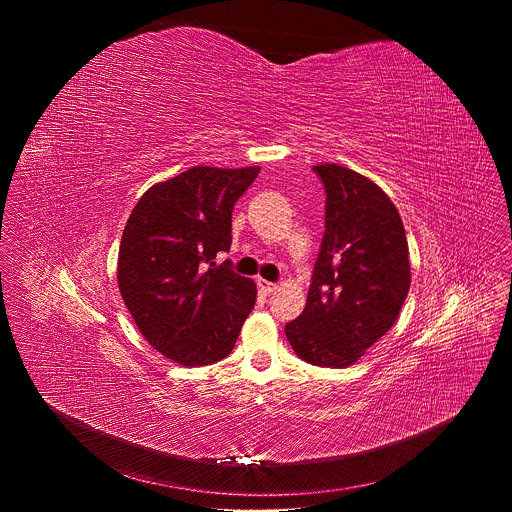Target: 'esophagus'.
Segmentation results:
<instances>
[{"label":"esophagus","mask_w":512,"mask_h":512,"mask_svg":"<svg viewBox=\"0 0 512 512\" xmlns=\"http://www.w3.org/2000/svg\"><path fill=\"white\" fill-rule=\"evenodd\" d=\"M257 287L261 289V294H271V291H275L277 289V285L275 283H271V281H267V279H257Z\"/></svg>","instance_id":"1"}]
</instances>
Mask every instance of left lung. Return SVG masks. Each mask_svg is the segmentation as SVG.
I'll use <instances>...</instances> for the list:
<instances>
[{
  "instance_id": "8db88e82",
  "label": "left lung",
  "mask_w": 512,
  "mask_h": 512,
  "mask_svg": "<svg viewBox=\"0 0 512 512\" xmlns=\"http://www.w3.org/2000/svg\"><path fill=\"white\" fill-rule=\"evenodd\" d=\"M326 218L304 312L285 324L294 352L344 369L395 324L409 294L403 221L391 198L354 170L322 164Z\"/></svg>"
}]
</instances>
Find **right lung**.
Returning <instances> with one entry per match:
<instances>
[{
	"label": "right lung",
	"mask_w": 512,
	"mask_h": 512,
	"mask_svg": "<svg viewBox=\"0 0 512 512\" xmlns=\"http://www.w3.org/2000/svg\"><path fill=\"white\" fill-rule=\"evenodd\" d=\"M257 176V166H196L152 186L127 218L121 298L145 340L184 367L229 356L255 306V283L214 259L231 249L235 202Z\"/></svg>",
	"instance_id": "1"
}]
</instances>
